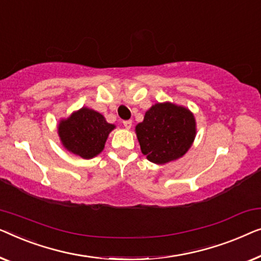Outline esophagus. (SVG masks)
<instances>
[{"label":"esophagus","instance_id":"34e87169","mask_svg":"<svg viewBox=\"0 0 261 261\" xmlns=\"http://www.w3.org/2000/svg\"><path fill=\"white\" fill-rule=\"evenodd\" d=\"M123 125L125 126V129H131V126H132V122H131V120H124V122H123Z\"/></svg>","mask_w":261,"mask_h":261}]
</instances>
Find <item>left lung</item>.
Masks as SVG:
<instances>
[{"label":"left lung","instance_id":"1","mask_svg":"<svg viewBox=\"0 0 261 261\" xmlns=\"http://www.w3.org/2000/svg\"><path fill=\"white\" fill-rule=\"evenodd\" d=\"M143 155L150 162L166 164L182 157L196 135L194 115L188 109L171 102H157L145 112L136 126Z\"/></svg>","mask_w":261,"mask_h":261}]
</instances>
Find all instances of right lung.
Returning a JSON list of instances; mask_svg holds the SVG:
<instances>
[{"mask_svg":"<svg viewBox=\"0 0 261 261\" xmlns=\"http://www.w3.org/2000/svg\"><path fill=\"white\" fill-rule=\"evenodd\" d=\"M104 116L92 109L82 108L67 119H61L58 134L65 149L85 160L99 155L104 149L109 134L115 129Z\"/></svg>","mask_w":261,"mask_h":261,"instance_id":"obj_1","label":"right lung"}]
</instances>
